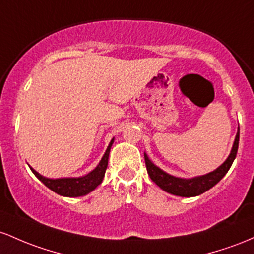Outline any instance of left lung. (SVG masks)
Listing matches in <instances>:
<instances>
[{
  "label": "left lung",
  "mask_w": 254,
  "mask_h": 254,
  "mask_svg": "<svg viewBox=\"0 0 254 254\" xmlns=\"http://www.w3.org/2000/svg\"><path fill=\"white\" fill-rule=\"evenodd\" d=\"M239 135H240V129L238 130L236 134L234 145H233L232 152H230L229 157L224 162L221 167L213 170L212 173L206 174V175L199 176V178L194 179H180V178H174V176L169 175V174L164 173L163 170L159 169L156 167L152 162L147 158L146 153H144L145 157V164H146L147 174L150 175L151 180L155 182L157 186L161 187L165 192L170 193V194L180 195V196H195L201 194V193L206 192L211 187L215 186L217 182L223 178L228 173L229 168L232 167L233 162L236 157V152H238L239 147Z\"/></svg>",
  "instance_id": "obj_1"
}]
</instances>
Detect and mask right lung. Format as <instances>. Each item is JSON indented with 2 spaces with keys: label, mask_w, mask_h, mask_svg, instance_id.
<instances>
[{
  "label": "right lung",
  "mask_w": 254,
  "mask_h": 254,
  "mask_svg": "<svg viewBox=\"0 0 254 254\" xmlns=\"http://www.w3.org/2000/svg\"><path fill=\"white\" fill-rule=\"evenodd\" d=\"M114 139L110 141L109 146L105 151L103 158L101 159L99 164L97 165L95 170L87 174V175L81 176V178H64V179H47L44 176L39 175L35 169L31 168L32 173L41 180L48 189L54 190L60 195L64 196H80L90 193L103 181L105 170L108 167V158H109L110 147H112Z\"/></svg>",
  "instance_id": "right-lung-1"
}]
</instances>
